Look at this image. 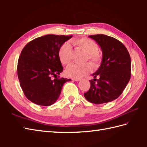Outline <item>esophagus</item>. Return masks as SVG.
Instances as JSON below:
<instances>
[{
	"label": "esophagus",
	"instance_id": "esophagus-1",
	"mask_svg": "<svg viewBox=\"0 0 147 147\" xmlns=\"http://www.w3.org/2000/svg\"><path fill=\"white\" fill-rule=\"evenodd\" d=\"M80 80H81V78H72V80L76 81V82H78V81H80Z\"/></svg>",
	"mask_w": 147,
	"mask_h": 147
}]
</instances>
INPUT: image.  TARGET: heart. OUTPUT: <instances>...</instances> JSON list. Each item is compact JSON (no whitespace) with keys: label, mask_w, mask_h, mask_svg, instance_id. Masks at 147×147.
<instances>
[{"label":"heart","mask_w":147,"mask_h":147,"mask_svg":"<svg viewBox=\"0 0 147 147\" xmlns=\"http://www.w3.org/2000/svg\"><path fill=\"white\" fill-rule=\"evenodd\" d=\"M73 45L82 50L86 54L84 61L88 60L92 65L93 68H98L102 64L103 57L102 54L98 52V45L93 40L86 37H81L71 40ZM71 47L67 43L62 44L58 51L59 61L63 65H67L71 60ZM92 65L88 62L82 64L72 63L67 67L65 73L68 76L72 78H80L85 74L91 72Z\"/></svg>","instance_id":"obj_1"}]
</instances>
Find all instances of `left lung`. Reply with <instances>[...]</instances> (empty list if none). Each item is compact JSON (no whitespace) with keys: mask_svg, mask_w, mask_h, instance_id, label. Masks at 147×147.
Masks as SVG:
<instances>
[{"mask_svg":"<svg viewBox=\"0 0 147 147\" xmlns=\"http://www.w3.org/2000/svg\"><path fill=\"white\" fill-rule=\"evenodd\" d=\"M89 37L100 47L103 59L98 69L93 74L94 79L89 80L90 88L84 96L92 104H102L114 100L122 94L130 80L131 62L126 47L118 40L102 34Z\"/></svg>","mask_w":147,"mask_h":147,"instance_id":"8db88e82","label":"left lung"}]
</instances>
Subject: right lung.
Returning <instances> with one entry per match:
<instances>
[{
    "instance_id": "right-lung-1",
    "label": "right lung",
    "mask_w": 147,
    "mask_h": 147,
    "mask_svg": "<svg viewBox=\"0 0 147 147\" xmlns=\"http://www.w3.org/2000/svg\"><path fill=\"white\" fill-rule=\"evenodd\" d=\"M72 36L47 35L32 40L22 50L18 79L24 95L34 104L51 105L58 99L64 84L71 81L58 76L63 71L58 51Z\"/></svg>"
}]
</instances>
